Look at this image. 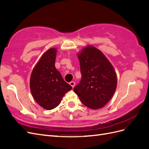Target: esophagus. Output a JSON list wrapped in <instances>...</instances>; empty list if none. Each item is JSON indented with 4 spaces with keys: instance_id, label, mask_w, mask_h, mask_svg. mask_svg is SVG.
<instances>
[{
    "instance_id": "esophagus-1",
    "label": "esophagus",
    "mask_w": 149,
    "mask_h": 149,
    "mask_svg": "<svg viewBox=\"0 0 149 149\" xmlns=\"http://www.w3.org/2000/svg\"><path fill=\"white\" fill-rule=\"evenodd\" d=\"M70 84L71 86H72V88H74V86H75V82L74 81H71L70 83Z\"/></svg>"
}]
</instances>
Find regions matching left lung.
Masks as SVG:
<instances>
[{"instance_id": "8db88e82", "label": "left lung", "mask_w": 149, "mask_h": 149, "mask_svg": "<svg viewBox=\"0 0 149 149\" xmlns=\"http://www.w3.org/2000/svg\"><path fill=\"white\" fill-rule=\"evenodd\" d=\"M81 79L74 88L84 105L93 109L102 107L113 96L117 86L114 68L103 53L88 46L78 54Z\"/></svg>"}]
</instances>
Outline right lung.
Wrapping results in <instances>:
<instances>
[{"label":"right lung","mask_w":149,"mask_h":149,"mask_svg":"<svg viewBox=\"0 0 149 149\" xmlns=\"http://www.w3.org/2000/svg\"><path fill=\"white\" fill-rule=\"evenodd\" d=\"M56 55L55 48L49 49L45 53L32 71L30 81L35 100L47 110L59 105L65 94L72 89L56 69Z\"/></svg>","instance_id":"1"}]
</instances>
